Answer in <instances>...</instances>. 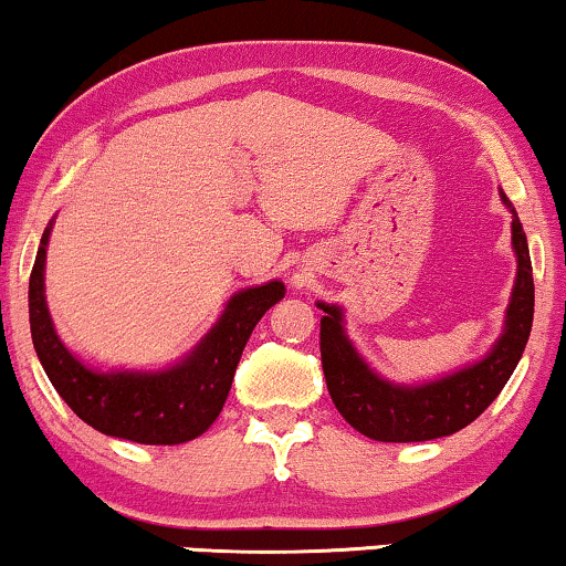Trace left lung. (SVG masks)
<instances>
[{
  "label": "left lung",
  "instance_id": "left-lung-1",
  "mask_svg": "<svg viewBox=\"0 0 566 566\" xmlns=\"http://www.w3.org/2000/svg\"><path fill=\"white\" fill-rule=\"evenodd\" d=\"M499 196L512 213V250L517 259V276H514L502 334L481 360L433 381L395 384L376 374L357 353L345 332V311L321 300L316 303L324 311L321 363H324L328 395L342 418L368 439L407 443L462 431L499 397L517 368L533 326V266L517 211L504 190H499Z\"/></svg>",
  "mask_w": 566,
  "mask_h": 566
}]
</instances>
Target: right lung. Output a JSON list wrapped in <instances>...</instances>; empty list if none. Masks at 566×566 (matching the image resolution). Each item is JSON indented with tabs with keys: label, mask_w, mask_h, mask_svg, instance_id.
Returning <instances> with one entry per match:
<instances>
[{
	"label": "right lung",
	"mask_w": 566,
	"mask_h": 566,
	"mask_svg": "<svg viewBox=\"0 0 566 566\" xmlns=\"http://www.w3.org/2000/svg\"><path fill=\"white\" fill-rule=\"evenodd\" d=\"M44 230L28 284V316L35 355L49 381L83 423L114 439L171 447L198 439L219 418L232 389L234 368L263 313L284 297V284L271 279L234 292L209 334L188 355L159 370L91 368L70 353L56 334L46 305Z\"/></svg>",
	"instance_id": "1"
}]
</instances>
